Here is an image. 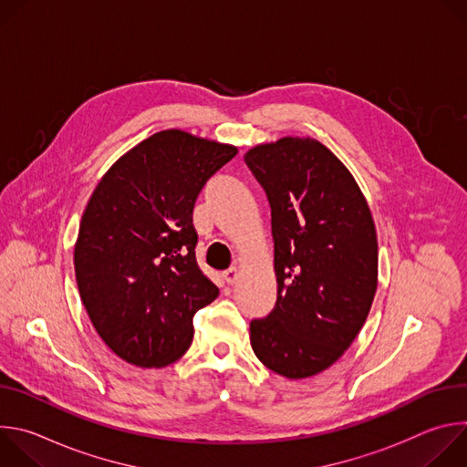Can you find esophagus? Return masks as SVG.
<instances>
[{
    "instance_id": "obj_1",
    "label": "esophagus",
    "mask_w": 467,
    "mask_h": 467,
    "mask_svg": "<svg viewBox=\"0 0 467 467\" xmlns=\"http://www.w3.org/2000/svg\"><path fill=\"white\" fill-rule=\"evenodd\" d=\"M223 279H225L227 285H234L238 281V268H234V265H233V268L225 270L223 272Z\"/></svg>"
}]
</instances>
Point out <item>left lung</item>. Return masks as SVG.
<instances>
[{
    "label": "left lung",
    "instance_id": "obj_1",
    "mask_svg": "<svg viewBox=\"0 0 467 467\" xmlns=\"http://www.w3.org/2000/svg\"><path fill=\"white\" fill-rule=\"evenodd\" d=\"M272 209L277 303L249 325L256 358L288 379L335 364L360 332L379 247L364 193L314 139L285 137L244 155Z\"/></svg>",
    "mask_w": 467,
    "mask_h": 467
}]
</instances>
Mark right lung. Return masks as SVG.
Returning a JSON list of instances; mask_svg holds the SVG:
<instances>
[{"label":"right lung","instance_id":"add662e5","mask_svg":"<svg viewBox=\"0 0 467 467\" xmlns=\"http://www.w3.org/2000/svg\"><path fill=\"white\" fill-rule=\"evenodd\" d=\"M238 150L190 132H155L96 186L74 249L81 301L125 362L164 368L193 338V316L220 290L195 262L199 192Z\"/></svg>","mask_w":467,"mask_h":467}]
</instances>
